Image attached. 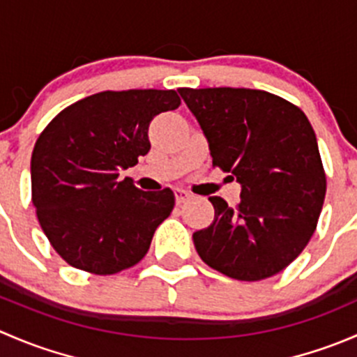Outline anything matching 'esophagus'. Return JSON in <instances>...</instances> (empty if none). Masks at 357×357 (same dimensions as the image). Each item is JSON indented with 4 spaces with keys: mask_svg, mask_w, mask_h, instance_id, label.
Here are the masks:
<instances>
[{
    "mask_svg": "<svg viewBox=\"0 0 357 357\" xmlns=\"http://www.w3.org/2000/svg\"><path fill=\"white\" fill-rule=\"evenodd\" d=\"M174 199H176V204L181 205V204H185L186 200L192 199V195H190V193L186 192V190L176 188V190H174Z\"/></svg>",
    "mask_w": 357,
    "mask_h": 357,
    "instance_id": "esophagus-1",
    "label": "esophagus"
}]
</instances>
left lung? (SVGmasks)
I'll use <instances>...</instances> for the list:
<instances>
[{
  "mask_svg": "<svg viewBox=\"0 0 357 357\" xmlns=\"http://www.w3.org/2000/svg\"><path fill=\"white\" fill-rule=\"evenodd\" d=\"M212 162L242 186L229 207L211 197L214 221L193 233L205 264L229 278L276 275L304 250L326 193L318 142L304 112L261 89L179 88Z\"/></svg>",
  "mask_w": 357,
  "mask_h": 357,
  "instance_id": "8db88e82",
  "label": "left lung"
}]
</instances>
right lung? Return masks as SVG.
<instances>
[{"mask_svg":"<svg viewBox=\"0 0 357 357\" xmlns=\"http://www.w3.org/2000/svg\"><path fill=\"white\" fill-rule=\"evenodd\" d=\"M172 89L103 91L60 112L31 158L32 204L63 261L114 275L142 261L174 207V193L142 192L121 171L150 150L149 126L178 109Z\"/></svg>","mask_w":357,"mask_h":357,"instance_id":"add662e5","label":"right lung"}]
</instances>
